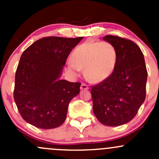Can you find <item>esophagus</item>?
I'll return each mask as SVG.
<instances>
[{"instance_id": "34e87169", "label": "esophagus", "mask_w": 159, "mask_h": 159, "mask_svg": "<svg viewBox=\"0 0 159 159\" xmlns=\"http://www.w3.org/2000/svg\"><path fill=\"white\" fill-rule=\"evenodd\" d=\"M81 90H87V89H89V86H88L87 84L82 83V84H81Z\"/></svg>"}]
</instances>
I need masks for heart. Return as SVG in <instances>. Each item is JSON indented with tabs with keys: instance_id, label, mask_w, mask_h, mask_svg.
Instances as JSON below:
<instances>
[{
	"instance_id": "obj_1",
	"label": "heart",
	"mask_w": 159,
	"mask_h": 159,
	"mask_svg": "<svg viewBox=\"0 0 159 159\" xmlns=\"http://www.w3.org/2000/svg\"><path fill=\"white\" fill-rule=\"evenodd\" d=\"M118 59L115 46L108 41L84 42L74 50L71 61L67 70L78 76L81 70L90 81L99 83L105 81L113 72Z\"/></svg>"
}]
</instances>
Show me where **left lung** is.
Here are the masks:
<instances>
[{
	"mask_svg": "<svg viewBox=\"0 0 159 159\" xmlns=\"http://www.w3.org/2000/svg\"><path fill=\"white\" fill-rule=\"evenodd\" d=\"M103 40L115 46L118 59L111 75L91 88L93 111L102 124L115 127L132 120L145 102L148 72L135 43L113 35Z\"/></svg>",
	"mask_w": 159,
	"mask_h": 159,
	"instance_id": "obj_1",
	"label": "left lung"
}]
</instances>
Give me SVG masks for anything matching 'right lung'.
I'll return each mask as SVG.
<instances>
[{"label":"right lung","mask_w":159,"mask_h":159,"mask_svg":"<svg viewBox=\"0 0 159 159\" xmlns=\"http://www.w3.org/2000/svg\"><path fill=\"white\" fill-rule=\"evenodd\" d=\"M47 37L22 54L15 74L14 98L25 121L42 129L61 125L68 105L80 92V82L61 80L72 49L82 40Z\"/></svg>","instance_id":"obj_1"}]
</instances>
